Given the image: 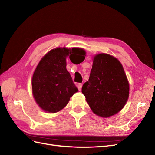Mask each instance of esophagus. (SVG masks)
<instances>
[{
	"mask_svg": "<svg viewBox=\"0 0 155 155\" xmlns=\"http://www.w3.org/2000/svg\"><path fill=\"white\" fill-rule=\"evenodd\" d=\"M82 83H78V88L79 89V91H81V88H82Z\"/></svg>",
	"mask_w": 155,
	"mask_h": 155,
	"instance_id": "esophagus-1",
	"label": "esophagus"
}]
</instances>
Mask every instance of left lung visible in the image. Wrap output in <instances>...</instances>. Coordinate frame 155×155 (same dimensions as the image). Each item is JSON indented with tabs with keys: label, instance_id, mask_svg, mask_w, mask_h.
Wrapping results in <instances>:
<instances>
[{
	"label": "left lung",
	"instance_id": "obj_1",
	"mask_svg": "<svg viewBox=\"0 0 155 155\" xmlns=\"http://www.w3.org/2000/svg\"><path fill=\"white\" fill-rule=\"evenodd\" d=\"M81 92L95 114L108 118L119 112L129 96V83L120 61L107 54L94 56L90 77Z\"/></svg>",
	"mask_w": 155,
	"mask_h": 155
}]
</instances>
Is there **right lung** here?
Segmentation results:
<instances>
[{
    "label": "right lung",
    "mask_w": 155,
    "mask_h": 155,
    "mask_svg": "<svg viewBox=\"0 0 155 155\" xmlns=\"http://www.w3.org/2000/svg\"><path fill=\"white\" fill-rule=\"evenodd\" d=\"M85 51L78 48H56L41 58L31 79L32 94L37 104L44 111L55 113L66 107L74 93L78 91L67 70L69 55L85 58Z\"/></svg>",
    "instance_id": "obj_1"
}]
</instances>
